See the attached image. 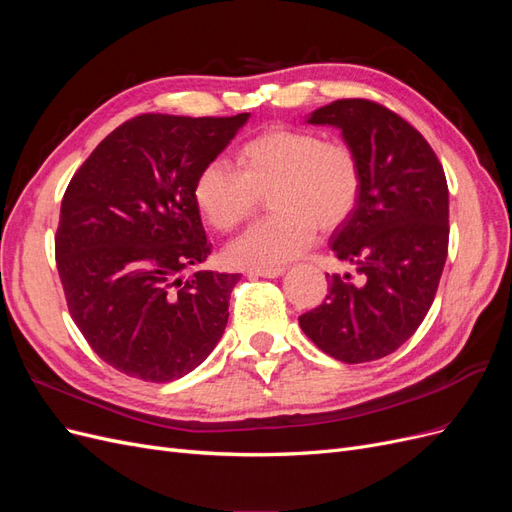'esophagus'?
<instances>
[{
  "instance_id": "1",
  "label": "esophagus",
  "mask_w": 512,
  "mask_h": 512,
  "mask_svg": "<svg viewBox=\"0 0 512 512\" xmlns=\"http://www.w3.org/2000/svg\"><path fill=\"white\" fill-rule=\"evenodd\" d=\"M284 267H271V269H252L250 275L252 277H269V280H273V277H280L284 275Z\"/></svg>"
}]
</instances>
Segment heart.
I'll list each match as a JSON object with an SVG mask.
<instances>
[{"mask_svg": "<svg viewBox=\"0 0 512 512\" xmlns=\"http://www.w3.org/2000/svg\"><path fill=\"white\" fill-rule=\"evenodd\" d=\"M232 170L213 160L194 181V203L220 232L243 224L267 196L273 211L226 250L230 265L271 269L301 256L316 237L344 224L361 196V162L344 141L312 130L273 128L243 143Z\"/></svg>", "mask_w": 512, "mask_h": 512, "instance_id": "obj_1", "label": "heart"}]
</instances>
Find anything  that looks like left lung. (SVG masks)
<instances>
[{
  "mask_svg": "<svg viewBox=\"0 0 512 512\" xmlns=\"http://www.w3.org/2000/svg\"><path fill=\"white\" fill-rule=\"evenodd\" d=\"M305 121L337 128L361 162L359 203L329 245L363 282L327 275V299L299 324L337 361H376L408 342L436 297L448 252L444 170L425 138L376 102L335 100Z\"/></svg>",
  "mask_w": 512,
  "mask_h": 512,
  "instance_id": "8db88e82",
  "label": "left lung"
}]
</instances>
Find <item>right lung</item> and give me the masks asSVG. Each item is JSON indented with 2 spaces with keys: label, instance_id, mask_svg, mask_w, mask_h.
<instances>
[{
  "label": "right lung",
  "instance_id": "1",
  "mask_svg": "<svg viewBox=\"0 0 512 512\" xmlns=\"http://www.w3.org/2000/svg\"><path fill=\"white\" fill-rule=\"evenodd\" d=\"M235 117L141 115L76 170L61 200L57 271L70 316L104 363L147 382L190 374L218 346L239 273L207 260L194 181L245 126Z\"/></svg>",
  "mask_w": 512,
  "mask_h": 512
}]
</instances>
